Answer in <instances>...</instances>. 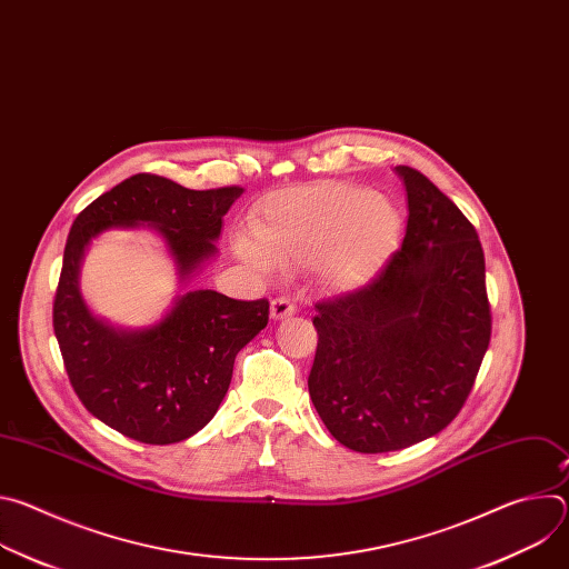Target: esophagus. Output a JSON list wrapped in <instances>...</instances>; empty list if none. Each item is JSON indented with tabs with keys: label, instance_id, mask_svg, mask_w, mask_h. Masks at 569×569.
<instances>
[{
	"label": "esophagus",
	"instance_id": "obj_1",
	"mask_svg": "<svg viewBox=\"0 0 569 569\" xmlns=\"http://www.w3.org/2000/svg\"><path fill=\"white\" fill-rule=\"evenodd\" d=\"M295 312H297V306L288 297L272 299V306H270L272 319H286V317H292Z\"/></svg>",
	"mask_w": 569,
	"mask_h": 569
}]
</instances>
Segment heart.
<instances>
[{
  "label": "heart",
  "instance_id": "b5f03b06",
  "mask_svg": "<svg viewBox=\"0 0 569 569\" xmlns=\"http://www.w3.org/2000/svg\"><path fill=\"white\" fill-rule=\"evenodd\" d=\"M254 240H238V254L259 266H315L323 283L358 290L373 281L393 254L400 213L382 196L353 184L286 189L266 200Z\"/></svg>",
  "mask_w": 569,
  "mask_h": 569
}]
</instances>
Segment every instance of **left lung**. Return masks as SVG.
Listing matches in <instances>:
<instances>
[{"mask_svg": "<svg viewBox=\"0 0 569 569\" xmlns=\"http://www.w3.org/2000/svg\"><path fill=\"white\" fill-rule=\"evenodd\" d=\"M408 191L400 250L367 286L315 303V410L356 452H391L441 432L463 408L491 342L483 250L470 220L423 173Z\"/></svg>", "mask_w": 569, "mask_h": 569, "instance_id": "obj_1", "label": "left lung"}]
</instances>
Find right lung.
<instances>
[{
	"label": "right lung",
	"mask_w": 569,
	"mask_h": 569,
	"mask_svg": "<svg viewBox=\"0 0 569 569\" xmlns=\"http://www.w3.org/2000/svg\"><path fill=\"white\" fill-rule=\"evenodd\" d=\"M240 193V187L193 191L137 173L99 196L71 224L53 299V333L80 402L123 437L167 446L202 430L229 389L236 353L268 327L270 303L191 290L152 327L114 329L92 315L80 295L86 248L110 227L148 224L167 240L184 281L216 254L222 216Z\"/></svg>",
	"instance_id": "right-lung-1"
}]
</instances>
